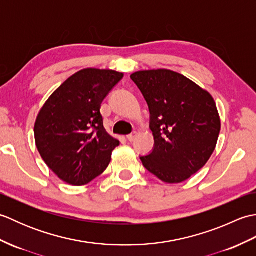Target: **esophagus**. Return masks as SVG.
I'll return each instance as SVG.
<instances>
[{
  "label": "esophagus",
  "mask_w": 256,
  "mask_h": 256,
  "mask_svg": "<svg viewBox=\"0 0 256 256\" xmlns=\"http://www.w3.org/2000/svg\"><path fill=\"white\" fill-rule=\"evenodd\" d=\"M136 136H138V133L136 132H133L132 134H130V135H128V142H134L135 140V138H136Z\"/></svg>",
  "instance_id": "1"
}]
</instances>
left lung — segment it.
Instances as JSON below:
<instances>
[{
    "instance_id": "obj_1",
    "label": "left lung",
    "mask_w": 256,
    "mask_h": 256,
    "mask_svg": "<svg viewBox=\"0 0 256 256\" xmlns=\"http://www.w3.org/2000/svg\"><path fill=\"white\" fill-rule=\"evenodd\" d=\"M148 104L155 146L144 167L162 182L187 180L209 160L218 142L220 116L214 98L194 81L168 69L131 74Z\"/></svg>"
}]
</instances>
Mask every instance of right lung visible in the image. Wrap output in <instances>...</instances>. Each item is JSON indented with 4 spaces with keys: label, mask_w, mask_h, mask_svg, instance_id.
<instances>
[{
    "label": "right lung",
    "mask_w": 256,
    "mask_h": 256,
    "mask_svg": "<svg viewBox=\"0 0 256 256\" xmlns=\"http://www.w3.org/2000/svg\"><path fill=\"white\" fill-rule=\"evenodd\" d=\"M123 76L110 69L80 70L54 91L38 112L36 148L62 182L82 186L110 164L120 142L103 126L100 108Z\"/></svg>",
    "instance_id": "1"
}]
</instances>
